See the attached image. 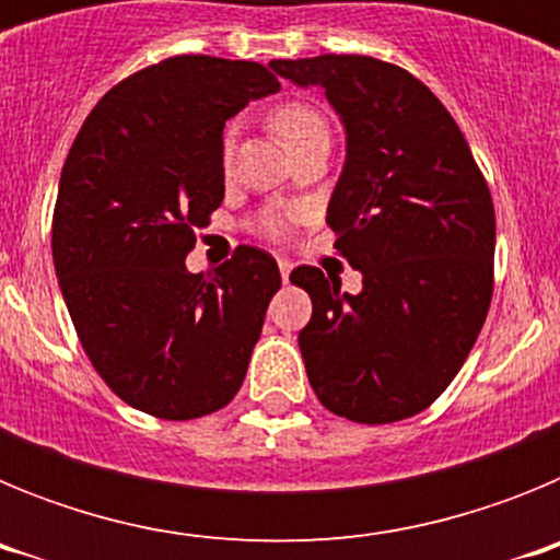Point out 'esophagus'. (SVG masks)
I'll use <instances>...</instances> for the list:
<instances>
[{
    "label": "esophagus",
    "instance_id": "esophagus-1",
    "mask_svg": "<svg viewBox=\"0 0 560 560\" xmlns=\"http://www.w3.org/2000/svg\"><path fill=\"white\" fill-rule=\"evenodd\" d=\"M277 266H280V277H283L285 283H289V275H291V269H294V264H291V260H285V257H280V260H277Z\"/></svg>",
    "mask_w": 560,
    "mask_h": 560
}]
</instances>
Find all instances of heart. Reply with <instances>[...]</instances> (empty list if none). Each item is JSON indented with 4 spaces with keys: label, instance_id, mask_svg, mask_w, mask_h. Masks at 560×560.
Instances as JSON below:
<instances>
[{
    "label": "heart",
    "instance_id": "heart-1",
    "mask_svg": "<svg viewBox=\"0 0 560 560\" xmlns=\"http://www.w3.org/2000/svg\"><path fill=\"white\" fill-rule=\"evenodd\" d=\"M271 126H275L277 137L285 142V148L291 153L300 151L308 142L328 140L330 137L328 120L314 106H308V103H283V106H277L275 114H271ZM232 148H235V131L226 128L224 142H221V151H224L226 162L232 160ZM257 226L269 232V235H283L289 230V215L280 210H266L257 219Z\"/></svg>",
    "mask_w": 560,
    "mask_h": 560
}]
</instances>
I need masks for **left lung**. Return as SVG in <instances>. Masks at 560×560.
<instances>
[{
  "mask_svg": "<svg viewBox=\"0 0 560 560\" xmlns=\"http://www.w3.org/2000/svg\"><path fill=\"white\" fill-rule=\"evenodd\" d=\"M269 67L323 89L348 142L325 221L361 291L316 266L291 271L314 303L300 330L311 387L355 423L412 418L452 384L488 316L491 190L452 114L407 69L370 56Z\"/></svg>",
  "mask_w": 560,
  "mask_h": 560,
  "instance_id": "1",
  "label": "left lung"
}]
</instances>
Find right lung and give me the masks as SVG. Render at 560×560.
<instances>
[{"mask_svg": "<svg viewBox=\"0 0 560 560\" xmlns=\"http://www.w3.org/2000/svg\"><path fill=\"white\" fill-rule=\"evenodd\" d=\"M277 89L255 61L165 58L103 95L63 162V303L101 378L153 418H201L235 398L280 289L275 257L255 246L207 275L185 266L224 201V122Z\"/></svg>", "mask_w": 560, "mask_h": 560, "instance_id": "obj_1", "label": "right lung"}]
</instances>
